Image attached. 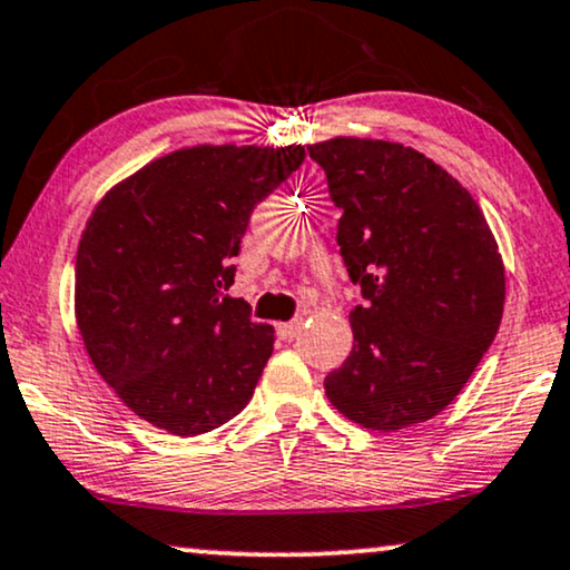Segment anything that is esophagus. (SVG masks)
Instances as JSON below:
<instances>
[{
  "instance_id": "1",
  "label": "esophagus",
  "mask_w": 570,
  "mask_h": 570,
  "mask_svg": "<svg viewBox=\"0 0 570 570\" xmlns=\"http://www.w3.org/2000/svg\"><path fill=\"white\" fill-rule=\"evenodd\" d=\"M299 331H302V321H299V318H294V321H289V323H278V326H276V334H278L281 338H294V336H299Z\"/></svg>"
}]
</instances>
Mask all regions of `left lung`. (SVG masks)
Segmentation results:
<instances>
[{
    "mask_svg": "<svg viewBox=\"0 0 570 570\" xmlns=\"http://www.w3.org/2000/svg\"><path fill=\"white\" fill-rule=\"evenodd\" d=\"M307 153L326 170L338 252L363 294L326 397L373 431L429 421L458 397L502 321L505 268L484 213L442 165L397 141L336 136Z\"/></svg>",
    "mask_w": 570,
    "mask_h": 570,
    "instance_id": "obj_1",
    "label": "left lung"
}]
</instances>
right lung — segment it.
<instances>
[{"mask_svg": "<svg viewBox=\"0 0 570 570\" xmlns=\"http://www.w3.org/2000/svg\"><path fill=\"white\" fill-rule=\"evenodd\" d=\"M305 147L199 144L157 157L94 207L76 255V321L94 368L136 415L197 436L239 415L273 326L228 297L257 202Z\"/></svg>", "mask_w": 570, "mask_h": 570, "instance_id": "obj_1", "label": "right lung"}]
</instances>
